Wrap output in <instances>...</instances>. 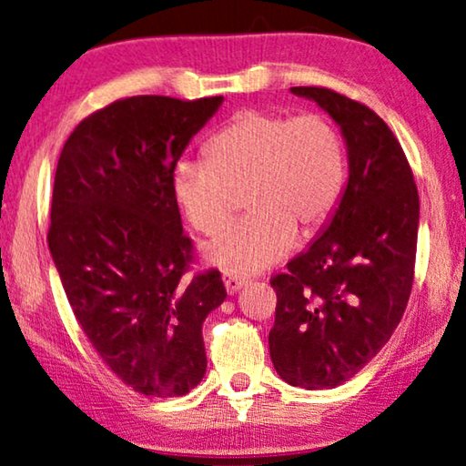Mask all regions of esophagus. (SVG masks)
Instances as JSON below:
<instances>
[{
    "label": "esophagus",
    "mask_w": 466,
    "mask_h": 466,
    "mask_svg": "<svg viewBox=\"0 0 466 466\" xmlns=\"http://www.w3.org/2000/svg\"><path fill=\"white\" fill-rule=\"evenodd\" d=\"M248 279L242 278V275H236V273H224V286L228 289V294H236L244 283H247Z\"/></svg>",
    "instance_id": "obj_1"
}]
</instances>
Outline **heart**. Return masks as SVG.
Listing matches in <instances>:
<instances>
[{"mask_svg":"<svg viewBox=\"0 0 466 466\" xmlns=\"http://www.w3.org/2000/svg\"><path fill=\"white\" fill-rule=\"evenodd\" d=\"M205 157L177 162L172 191L203 234L222 230L247 197L250 214L205 247L209 263L236 273L281 261L298 232L317 234L347 180L343 136L322 113L242 110L209 137Z\"/></svg>","mask_w":466,"mask_h":466,"instance_id":"1","label":"heart"}]
</instances>
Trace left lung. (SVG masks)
I'll return each mask as SVG.
<instances>
[{
    "label": "left lung",
    "instance_id": "8db88e82",
    "mask_svg": "<svg viewBox=\"0 0 466 466\" xmlns=\"http://www.w3.org/2000/svg\"><path fill=\"white\" fill-rule=\"evenodd\" d=\"M341 127L350 180L312 247L271 278L269 351L291 386L335 389L389 341L415 278L420 195L407 156L372 108L322 86H296Z\"/></svg>",
    "mask_w": 466,
    "mask_h": 466
}]
</instances>
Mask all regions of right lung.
I'll use <instances>...</instances> for the list:
<instances>
[{"mask_svg":"<svg viewBox=\"0 0 466 466\" xmlns=\"http://www.w3.org/2000/svg\"><path fill=\"white\" fill-rule=\"evenodd\" d=\"M222 96H131L72 131L55 170L49 250L102 361L146 397H183L208 368L203 320L226 298L222 273L187 278L193 240L172 170Z\"/></svg>","mask_w":466,"mask_h":466,"instance_id":"add662e5","label":"right lung"}]
</instances>
